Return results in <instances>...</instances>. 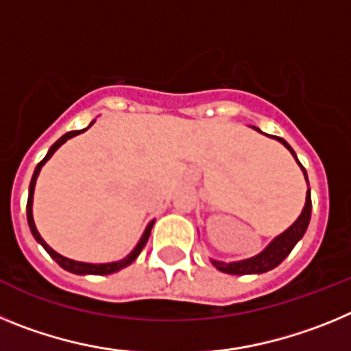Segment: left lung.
Returning a JSON list of instances; mask_svg holds the SVG:
<instances>
[{
    "mask_svg": "<svg viewBox=\"0 0 351 351\" xmlns=\"http://www.w3.org/2000/svg\"><path fill=\"white\" fill-rule=\"evenodd\" d=\"M253 128H255V126H253ZM255 130L256 132H260L258 128H255ZM271 137L276 138V141H280L281 144H283L285 147H287L288 151L293 154V158L297 160L295 151L290 147V144H288L285 138L274 137V135H271ZM297 163L300 165L299 160H297ZM300 169H302L304 178H306V181H308V173H306V169H304L302 165H300ZM308 186H309V182H308ZM309 219H311V193H309V190H308V195H306V206H304L299 219H297V221L293 223V225H291L287 232H283L281 235H278V237H276L274 241H272V243L269 244V246L265 247L262 253H260V255L253 256V258L241 260V262H232V263H225V262H218V260H213V265L218 269V271L225 272V274H235V276L262 274V272L271 271V269L278 267V265H280V263L283 262L288 255H290V251L293 250V246H295L300 239H302V235L306 234V230H308Z\"/></svg>",
    "mask_w": 351,
    "mask_h": 351,
    "instance_id": "1",
    "label": "left lung"
}]
</instances>
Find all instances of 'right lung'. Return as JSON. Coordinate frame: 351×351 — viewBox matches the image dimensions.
I'll use <instances>...</instances> for the list:
<instances>
[{"mask_svg":"<svg viewBox=\"0 0 351 351\" xmlns=\"http://www.w3.org/2000/svg\"><path fill=\"white\" fill-rule=\"evenodd\" d=\"M91 125H93V123H91ZM91 125H89V126H91ZM89 126H88V128H89ZM88 128L79 130V132H77V130H73V132L64 133V135L60 138V141L54 142V144L51 145V149H49L47 156L43 158V160L40 161L38 165H36L35 172H33V178H31V182H29V195H27V206H26L27 225H29L31 234H33V237H35L36 241H38V243L42 244L43 247H45V251H47L49 255H51L52 258L56 260V262L60 263V265L64 269V271L73 272V274H96V276L114 274V272L121 271V269H123V267H126V265H130V263H132L133 260H135L138 255H141V251L144 250V246H145V243H147L149 235H151V228H153L154 221L149 223L147 228H145V232H144V235H142V239H141V241H138L137 247H135V250H133L132 253H130V255L126 256L125 260H119V262H112V263H84V262H75V260H70V258H66V256H61L60 253H56V251L52 250V247L49 246V244L45 243V241H43L42 237H40L38 230H36V226H35V221H33V210H31V206H33V191H35V182H36V178H38L40 170H42L43 163H45V161H47L49 158H51L52 154L56 153V149L60 147V145H63L64 142L68 141V138L75 137V135H79V133L86 132V130H88Z\"/></svg>","mask_w":351,"mask_h":351,"instance_id":"1","label":"right lung"}]
</instances>
